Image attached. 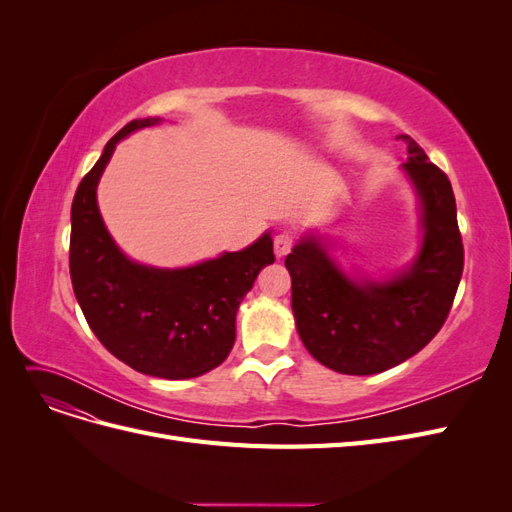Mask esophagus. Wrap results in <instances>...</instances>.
<instances>
[{
	"label": "esophagus",
	"mask_w": 512,
	"mask_h": 512,
	"mask_svg": "<svg viewBox=\"0 0 512 512\" xmlns=\"http://www.w3.org/2000/svg\"><path fill=\"white\" fill-rule=\"evenodd\" d=\"M294 245V237L290 235V232H280V235H275V241H273V250H275V256L277 258H284Z\"/></svg>",
	"instance_id": "1"
}]
</instances>
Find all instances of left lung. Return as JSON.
Instances as JSON below:
<instances>
[{
  "instance_id": "obj_1",
  "label": "left lung",
  "mask_w": 512,
  "mask_h": 512,
  "mask_svg": "<svg viewBox=\"0 0 512 512\" xmlns=\"http://www.w3.org/2000/svg\"><path fill=\"white\" fill-rule=\"evenodd\" d=\"M404 170L423 207V245L412 267L386 282H354L314 239L286 256L292 312L307 352L339 374L371 376L404 363L438 335L463 273L451 181L414 138Z\"/></svg>"
}]
</instances>
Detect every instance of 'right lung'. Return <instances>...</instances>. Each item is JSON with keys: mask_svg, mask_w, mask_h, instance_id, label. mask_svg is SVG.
Masks as SVG:
<instances>
[{"mask_svg": "<svg viewBox=\"0 0 512 512\" xmlns=\"http://www.w3.org/2000/svg\"><path fill=\"white\" fill-rule=\"evenodd\" d=\"M160 119H134L106 143L72 200L70 277L89 329L119 361L147 376L185 380L224 363L235 344L237 309L273 256L271 235L243 252L188 269H153L119 252L96 203L115 145Z\"/></svg>", "mask_w": 512, "mask_h": 512, "instance_id": "obj_1", "label": "right lung"}]
</instances>
